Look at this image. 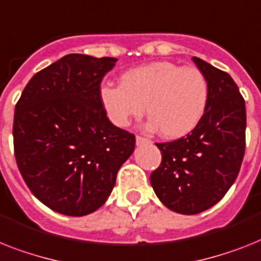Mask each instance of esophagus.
Returning a JSON list of instances; mask_svg holds the SVG:
<instances>
[{"mask_svg": "<svg viewBox=\"0 0 261 261\" xmlns=\"http://www.w3.org/2000/svg\"><path fill=\"white\" fill-rule=\"evenodd\" d=\"M135 141H137V146H142V144L150 143V141H148L147 138L139 137V135H138V137H137V139H135Z\"/></svg>", "mask_w": 261, "mask_h": 261, "instance_id": "obj_1", "label": "esophagus"}]
</instances>
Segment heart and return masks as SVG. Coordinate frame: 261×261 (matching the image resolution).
<instances>
[{
	"label": "heart",
	"instance_id": "1",
	"mask_svg": "<svg viewBox=\"0 0 261 261\" xmlns=\"http://www.w3.org/2000/svg\"><path fill=\"white\" fill-rule=\"evenodd\" d=\"M100 100L115 126L147 113L148 130L167 139L190 134L204 115L208 85L200 70L161 61L135 67L120 76V86L100 87Z\"/></svg>",
	"mask_w": 261,
	"mask_h": 261
}]
</instances>
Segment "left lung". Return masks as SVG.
<instances>
[{"label":"left lung","mask_w":261,"mask_h":261,"mask_svg":"<svg viewBox=\"0 0 261 261\" xmlns=\"http://www.w3.org/2000/svg\"><path fill=\"white\" fill-rule=\"evenodd\" d=\"M208 85L204 115L178 141L156 143L162 163L150 176L171 211L195 215L211 208L236 180L246 150V102L231 75L194 57Z\"/></svg>","instance_id":"1"}]
</instances>
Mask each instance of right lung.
I'll use <instances>...</instances> for the list:
<instances>
[{
  "label": "right lung",
  "instance_id": "right-lung-1",
  "mask_svg": "<svg viewBox=\"0 0 261 261\" xmlns=\"http://www.w3.org/2000/svg\"><path fill=\"white\" fill-rule=\"evenodd\" d=\"M117 58L67 54L33 76L15 105L13 139L18 170L53 211L85 216L113 191L135 137L114 126L100 82Z\"/></svg>",
  "mask_w": 261,
  "mask_h": 261
}]
</instances>
